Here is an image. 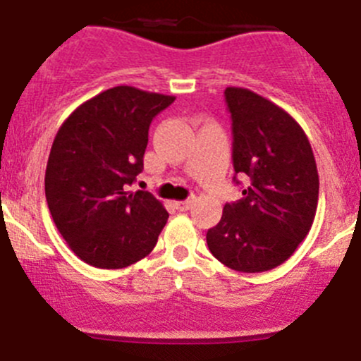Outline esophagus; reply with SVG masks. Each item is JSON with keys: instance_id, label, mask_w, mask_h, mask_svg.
Segmentation results:
<instances>
[{"instance_id": "1", "label": "esophagus", "mask_w": 361, "mask_h": 361, "mask_svg": "<svg viewBox=\"0 0 361 361\" xmlns=\"http://www.w3.org/2000/svg\"><path fill=\"white\" fill-rule=\"evenodd\" d=\"M192 204H194V197H187V200H183V201H176V208L180 212L190 210Z\"/></svg>"}]
</instances>
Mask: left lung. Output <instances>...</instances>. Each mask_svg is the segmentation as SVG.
<instances>
[{"mask_svg": "<svg viewBox=\"0 0 361 361\" xmlns=\"http://www.w3.org/2000/svg\"><path fill=\"white\" fill-rule=\"evenodd\" d=\"M233 133V181L247 176L242 200L224 204L207 231L210 252L238 272H265L294 255L315 219L319 174L302 128L247 89L224 90Z\"/></svg>", "mask_w": 361, "mask_h": 361, "instance_id": "obj_1", "label": "left lung"}]
</instances>
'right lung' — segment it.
<instances>
[{
    "mask_svg": "<svg viewBox=\"0 0 361 361\" xmlns=\"http://www.w3.org/2000/svg\"><path fill=\"white\" fill-rule=\"evenodd\" d=\"M174 96L119 85L97 94L60 126L46 167V201L74 255L99 269L147 257L167 222L146 190L126 192L144 169L149 124Z\"/></svg>",
    "mask_w": 361,
    "mask_h": 361,
    "instance_id": "add662e5",
    "label": "right lung"
}]
</instances>
